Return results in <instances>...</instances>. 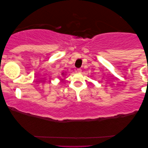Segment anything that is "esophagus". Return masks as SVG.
Returning a JSON list of instances; mask_svg holds the SVG:
<instances>
[{"instance_id":"34e87169","label":"esophagus","mask_w":148,"mask_h":148,"mask_svg":"<svg viewBox=\"0 0 148 148\" xmlns=\"http://www.w3.org/2000/svg\"><path fill=\"white\" fill-rule=\"evenodd\" d=\"M77 72L79 73H82V69H77Z\"/></svg>"}]
</instances>
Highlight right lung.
<instances>
[{
  "instance_id": "add662e5",
  "label": "right lung",
  "mask_w": 148,
  "mask_h": 148,
  "mask_svg": "<svg viewBox=\"0 0 148 148\" xmlns=\"http://www.w3.org/2000/svg\"><path fill=\"white\" fill-rule=\"evenodd\" d=\"M62 75H63V73H62Z\"/></svg>"
}]
</instances>
